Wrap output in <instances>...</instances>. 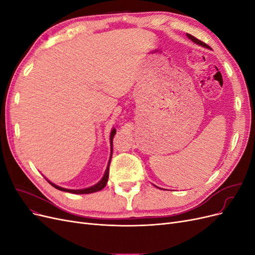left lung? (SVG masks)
I'll return each instance as SVG.
<instances>
[{"label": "left lung", "instance_id": "left-lung-1", "mask_svg": "<svg viewBox=\"0 0 255 255\" xmlns=\"http://www.w3.org/2000/svg\"><path fill=\"white\" fill-rule=\"evenodd\" d=\"M187 37H188V39H190L191 41H194L195 43H197V44H199V45H201V47L206 48V49H210V47H208V45H207L206 43H204V42H202V41H200L199 39H197L196 37L191 36V35H189V34H187ZM156 187H157V186H156Z\"/></svg>", "mask_w": 255, "mask_h": 255}]
</instances>
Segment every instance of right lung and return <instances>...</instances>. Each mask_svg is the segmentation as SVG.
<instances>
[{"label": "right lung", "mask_w": 255, "mask_h": 255, "mask_svg": "<svg viewBox=\"0 0 255 255\" xmlns=\"http://www.w3.org/2000/svg\"><path fill=\"white\" fill-rule=\"evenodd\" d=\"M116 134V128H113L111 130V136H110V141H111V156H110V160H109V164H107L106 167V170L104 172V175L102 176V179L100 180L97 184L92 185L90 187L87 188H83V189H68V188H64V187H60L58 185L52 183L51 181H49L47 177V181L52 185L53 187H55L58 190L61 191H67V192H71V194H78V195H83V194H92V192H96V191H100L102 190L107 184V181H109V174H110V164H111V160H112V155H113V139H114V136Z\"/></svg>", "instance_id": "1"}]
</instances>
